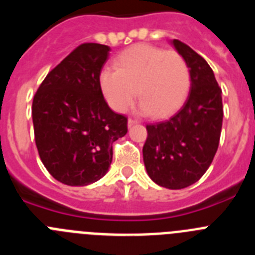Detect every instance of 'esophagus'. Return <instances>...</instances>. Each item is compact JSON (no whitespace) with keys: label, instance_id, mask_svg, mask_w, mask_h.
Instances as JSON below:
<instances>
[{"label":"esophagus","instance_id":"1","mask_svg":"<svg viewBox=\"0 0 255 255\" xmlns=\"http://www.w3.org/2000/svg\"><path fill=\"white\" fill-rule=\"evenodd\" d=\"M136 124H138V121L136 120H132V119H129V120H128V126H129V128L136 125Z\"/></svg>","mask_w":255,"mask_h":255}]
</instances>
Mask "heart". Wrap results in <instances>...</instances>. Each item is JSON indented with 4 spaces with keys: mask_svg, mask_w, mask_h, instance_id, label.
I'll list each match as a JSON object with an SVG mask.
<instances>
[{
    "mask_svg": "<svg viewBox=\"0 0 255 255\" xmlns=\"http://www.w3.org/2000/svg\"><path fill=\"white\" fill-rule=\"evenodd\" d=\"M115 69L100 74V87L108 106L123 114L138 96L139 114L155 117L172 114L190 87V70L176 51L135 44L115 58Z\"/></svg>",
    "mask_w": 255,
    "mask_h": 255,
    "instance_id": "heart-1",
    "label": "heart"
}]
</instances>
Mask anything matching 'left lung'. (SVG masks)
Returning <instances> with one entry per match:
<instances>
[{"mask_svg":"<svg viewBox=\"0 0 255 255\" xmlns=\"http://www.w3.org/2000/svg\"><path fill=\"white\" fill-rule=\"evenodd\" d=\"M190 70L185 102L167 120L147 125L143 161L148 176L159 186L193 185L211 166L220 143L224 107L222 91L202 56L177 39L171 40Z\"/></svg>","mask_w":255,"mask_h":255,"instance_id":"left-lung-1","label":"left lung"}]
</instances>
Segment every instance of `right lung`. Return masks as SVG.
<instances>
[{
    "instance_id": "add662e5",
    "label": "right lung",
    "mask_w": 255,
    "mask_h": 255,
    "mask_svg": "<svg viewBox=\"0 0 255 255\" xmlns=\"http://www.w3.org/2000/svg\"><path fill=\"white\" fill-rule=\"evenodd\" d=\"M111 48L84 43L46 76L31 116L38 153L57 181L85 186L107 173L112 144L128 132V120L103 98L100 74Z\"/></svg>"
}]
</instances>
